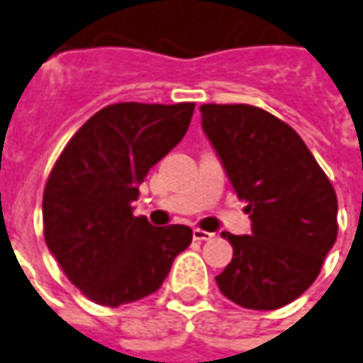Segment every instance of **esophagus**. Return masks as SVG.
Returning a JSON list of instances; mask_svg holds the SVG:
<instances>
[{"label": "esophagus", "mask_w": 363, "mask_h": 363, "mask_svg": "<svg viewBox=\"0 0 363 363\" xmlns=\"http://www.w3.org/2000/svg\"><path fill=\"white\" fill-rule=\"evenodd\" d=\"M192 238H194V242H208V240H212L214 238V234L212 232H204V230H194L192 232Z\"/></svg>", "instance_id": "34e87169"}]
</instances>
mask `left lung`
<instances>
[{
	"label": "left lung",
	"instance_id": "1",
	"mask_svg": "<svg viewBox=\"0 0 363 363\" xmlns=\"http://www.w3.org/2000/svg\"><path fill=\"white\" fill-rule=\"evenodd\" d=\"M202 129L222 159L252 235L222 232L234 257L216 283L232 303L273 311L314 283L338 235V200L305 141L247 104H204Z\"/></svg>",
	"mask_w": 363,
	"mask_h": 363
}]
</instances>
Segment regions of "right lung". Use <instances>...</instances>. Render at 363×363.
I'll return each mask as SVG.
<instances>
[{"mask_svg": "<svg viewBox=\"0 0 363 363\" xmlns=\"http://www.w3.org/2000/svg\"><path fill=\"white\" fill-rule=\"evenodd\" d=\"M194 104L120 102L94 113L57 159L43 192V232L68 281L104 306L159 291L189 225L133 216L149 169L186 133Z\"/></svg>", "mask_w": 363, "mask_h": 363, "instance_id": "right-lung-1", "label": "right lung"}]
</instances>
